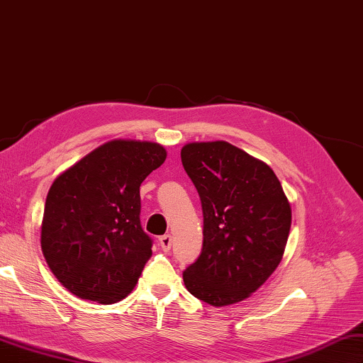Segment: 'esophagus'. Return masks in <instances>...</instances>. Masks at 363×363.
Returning <instances> with one entry per match:
<instances>
[{"label":"esophagus","instance_id":"1","mask_svg":"<svg viewBox=\"0 0 363 363\" xmlns=\"http://www.w3.org/2000/svg\"><path fill=\"white\" fill-rule=\"evenodd\" d=\"M160 246L162 248V251H169L170 246H172V237H170L169 234L161 235L160 237Z\"/></svg>","mask_w":363,"mask_h":363}]
</instances>
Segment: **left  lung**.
Instances as JSON below:
<instances>
[{
  "instance_id": "1",
  "label": "left lung",
  "mask_w": 363,
  "mask_h": 363,
  "mask_svg": "<svg viewBox=\"0 0 363 363\" xmlns=\"http://www.w3.org/2000/svg\"><path fill=\"white\" fill-rule=\"evenodd\" d=\"M182 162L199 193L203 213L201 256L183 272L186 289L202 302H242L281 261L291 205L265 162L228 142L188 143Z\"/></svg>"
}]
</instances>
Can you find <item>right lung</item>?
Wrapping results in <instances>:
<instances>
[{"label":"right lung","instance_id":"right-lung-1","mask_svg":"<svg viewBox=\"0 0 363 363\" xmlns=\"http://www.w3.org/2000/svg\"><path fill=\"white\" fill-rule=\"evenodd\" d=\"M164 160L158 143L112 140L53 182L40 246L74 296L108 305L133 291L153 246L140 224V183Z\"/></svg>","mask_w":363,"mask_h":363}]
</instances>
